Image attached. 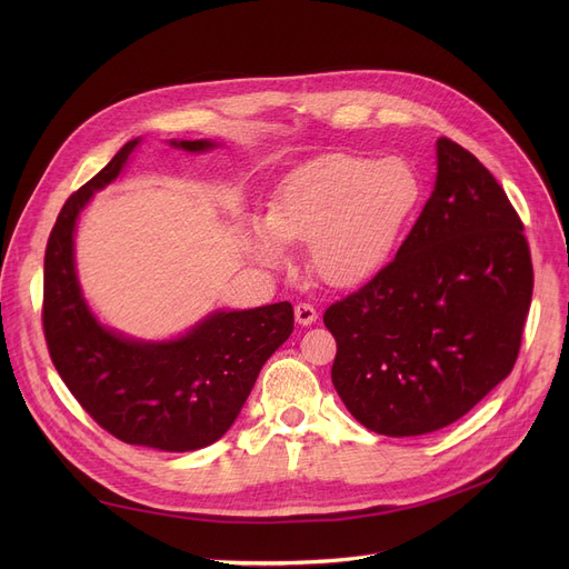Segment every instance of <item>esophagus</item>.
I'll list each match as a JSON object with an SVG mask.
<instances>
[{"label":"esophagus","instance_id":"esophagus-1","mask_svg":"<svg viewBox=\"0 0 569 569\" xmlns=\"http://www.w3.org/2000/svg\"><path fill=\"white\" fill-rule=\"evenodd\" d=\"M316 318H318V311H316L311 305L300 302V305L295 307V320L300 322V325H313Z\"/></svg>","mask_w":569,"mask_h":569}]
</instances>
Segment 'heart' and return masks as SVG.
I'll use <instances>...</instances> for the list:
<instances>
[{"mask_svg": "<svg viewBox=\"0 0 569 569\" xmlns=\"http://www.w3.org/2000/svg\"><path fill=\"white\" fill-rule=\"evenodd\" d=\"M420 200V174L408 161L337 152L292 170L267 219L244 217L237 237L256 262L277 269L290 262L288 244L309 247L320 281L357 288L392 260Z\"/></svg>", "mask_w": 569, "mask_h": 569, "instance_id": "b5f03b06", "label": "heart"}]
</instances>
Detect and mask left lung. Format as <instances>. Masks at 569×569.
<instances>
[{"instance_id": "1", "label": "left lung", "mask_w": 569, "mask_h": 569, "mask_svg": "<svg viewBox=\"0 0 569 569\" xmlns=\"http://www.w3.org/2000/svg\"><path fill=\"white\" fill-rule=\"evenodd\" d=\"M436 168L397 258L322 316L335 390L392 438L457 422L510 376L532 297L523 226L493 174L447 138Z\"/></svg>"}]
</instances>
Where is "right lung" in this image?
<instances>
[{
    "label": "right lung",
    "instance_id": "obj_1",
    "mask_svg": "<svg viewBox=\"0 0 569 569\" xmlns=\"http://www.w3.org/2000/svg\"><path fill=\"white\" fill-rule=\"evenodd\" d=\"M142 138L73 193L50 232L43 277V330L52 365L71 395L114 438L159 452L217 442L247 403L262 365L292 335V305L217 309L184 335L138 339L103 325L84 300L76 230L94 193L122 174ZM202 154L217 140H168Z\"/></svg>",
    "mask_w": 569,
    "mask_h": 569
}]
</instances>
